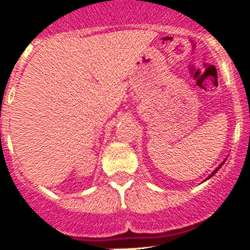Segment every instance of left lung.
I'll use <instances>...</instances> for the list:
<instances>
[{"instance_id":"obj_1","label":"left lung","mask_w":250,"mask_h":250,"mask_svg":"<svg viewBox=\"0 0 250 250\" xmlns=\"http://www.w3.org/2000/svg\"><path fill=\"white\" fill-rule=\"evenodd\" d=\"M225 161H226V160H225ZM225 161H224V162H225ZM224 162H223V163H221V165H220V166H219V167H218V168H216V169H215V170H214V172H213V173H211V174H210V175H209V176H208V178H207V179L211 178V176H213V175H214V174H215L216 172H218V170H219V169H220V167H221V166H223V165H224Z\"/></svg>"}]
</instances>
